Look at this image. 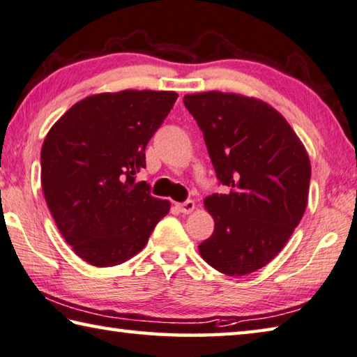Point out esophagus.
I'll return each instance as SVG.
<instances>
[{"label":"esophagus","mask_w":357,"mask_h":357,"mask_svg":"<svg viewBox=\"0 0 357 357\" xmlns=\"http://www.w3.org/2000/svg\"><path fill=\"white\" fill-rule=\"evenodd\" d=\"M195 208H196L195 201H185L183 204H178V210L182 211V213H185V215L191 213V211L195 210Z\"/></svg>","instance_id":"esophagus-1"}]
</instances>
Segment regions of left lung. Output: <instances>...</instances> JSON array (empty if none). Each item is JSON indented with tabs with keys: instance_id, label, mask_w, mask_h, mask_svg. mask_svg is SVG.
Masks as SVG:
<instances>
[{
	"instance_id": "8db88e82",
	"label": "left lung",
	"mask_w": 357,
	"mask_h": 357,
	"mask_svg": "<svg viewBox=\"0 0 357 357\" xmlns=\"http://www.w3.org/2000/svg\"><path fill=\"white\" fill-rule=\"evenodd\" d=\"M226 195L205 197L213 235L199 245L227 276L264 268L287 245L307 207L310 160L285 117L265 102L229 92L188 93Z\"/></svg>"
}]
</instances>
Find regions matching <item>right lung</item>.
<instances>
[{"label": "right lung", "instance_id": "right-lung-1", "mask_svg": "<svg viewBox=\"0 0 357 357\" xmlns=\"http://www.w3.org/2000/svg\"><path fill=\"white\" fill-rule=\"evenodd\" d=\"M172 91L103 92L75 103L40 152L43 196L61 235L93 266L121 265L147 245L171 204L135 175L177 100Z\"/></svg>", "mask_w": 357, "mask_h": 357}]
</instances>
